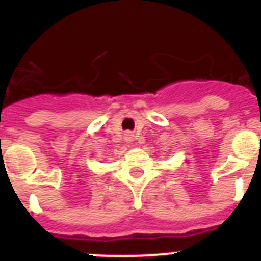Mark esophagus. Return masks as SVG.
Masks as SVG:
<instances>
[{
    "label": "esophagus",
    "mask_w": 261,
    "mask_h": 261,
    "mask_svg": "<svg viewBox=\"0 0 261 261\" xmlns=\"http://www.w3.org/2000/svg\"><path fill=\"white\" fill-rule=\"evenodd\" d=\"M124 140H125L128 144H130V142L133 141V135L130 132H126L125 135H124Z\"/></svg>",
    "instance_id": "34e87169"
}]
</instances>
